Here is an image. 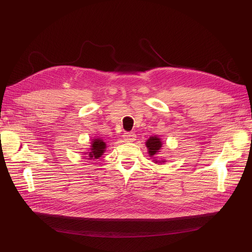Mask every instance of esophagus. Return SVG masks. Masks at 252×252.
Returning a JSON list of instances; mask_svg holds the SVG:
<instances>
[{"mask_svg": "<svg viewBox=\"0 0 252 252\" xmlns=\"http://www.w3.org/2000/svg\"><path fill=\"white\" fill-rule=\"evenodd\" d=\"M124 139L126 142H133L136 139V135L133 132H126L124 134Z\"/></svg>", "mask_w": 252, "mask_h": 252, "instance_id": "obj_1", "label": "esophagus"}]
</instances>
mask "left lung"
Here are the masks:
<instances>
[{
	"instance_id": "left-lung-1",
	"label": "left lung",
	"mask_w": 252,
	"mask_h": 252,
	"mask_svg": "<svg viewBox=\"0 0 252 252\" xmlns=\"http://www.w3.org/2000/svg\"><path fill=\"white\" fill-rule=\"evenodd\" d=\"M145 144H146V147L148 149L149 157L154 158L152 161H155V163L157 164H162L166 162L165 159H158L157 158V156L161 152L162 145H163L162 140L159 139L158 135H151Z\"/></svg>"
}]
</instances>
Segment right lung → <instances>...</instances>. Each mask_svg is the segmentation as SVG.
<instances>
[{
	"label": "right lung",
	"mask_w": 252,
	"mask_h": 252,
	"mask_svg": "<svg viewBox=\"0 0 252 252\" xmlns=\"http://www.w3.org/2000/svg\"><path fill=\"white\" fill-rule=\"evenodd\" d=\"M106 150V143L101 138H94L91 140L90 148L85 155H87L88 159H96L103 156V154Z\"/></svg>",
	"instance_id": "1"
}]
</instances>
